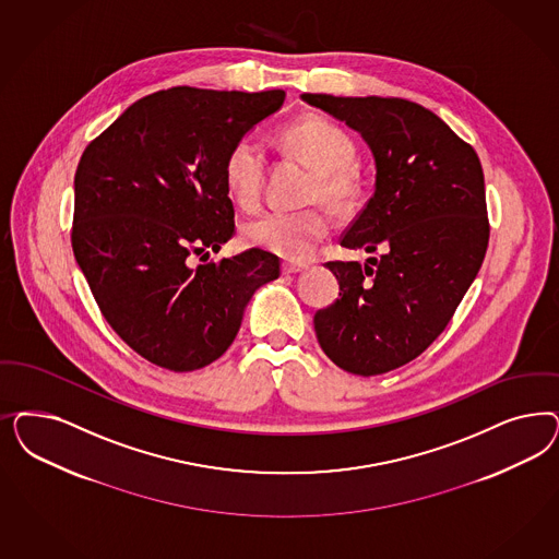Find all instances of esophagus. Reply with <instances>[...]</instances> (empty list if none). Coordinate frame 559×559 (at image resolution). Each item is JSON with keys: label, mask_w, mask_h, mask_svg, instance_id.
<instances>
[{"label": "esophagus", "mask_w": 559, "mask_h": 559, "mask_svg": "<svg viewBox=\"0 0 559 559\" xmlns=\"http://www.w3.org/2000/svg\"><path fill=\"white\" fill-rule=\"evenodd\" d=\"M307 270V265H302V263H282V271L286 273V275H294V273H300V271Z\"/></svg>", "instance_id": "obj_1"}]
</instances>
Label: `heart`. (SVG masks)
<instances>
[{
  "instance_id": "1",
  "label": "heart",
  "mask_w": 559,
  "mask_h": 559,
  "mask_svg": "<svg viewBox=\"0 0 559 559\" xmlns=\"http://www.w3.org/2000/svg\"><path fill=\"white\" fill-rule=\"evenodd\" d=\"M282 150L312 170L308 199L323 201L343 212L360 198L361 180L354 166L356 145L335 121L310 115L286 127L280 135ZM265 152L252 138L236 140L224 158L226 191L240 207H252L265 177ZM331 228L321 207L300 212H263L242 224L245 245L286 257L308 259Z\"/></svg>"
}]
</instances>
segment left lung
I'll return each instance as SVG.
<instances>
[{"mask_svg": "<svg viewBox=\"0 0 559 559\" xmlns=\"http://www.w3.org/2000/svg\"><path fill=\"white\" fill-rule=\"evenodd\" d=\"M358 131L377 164L374 195L342 247L379 251L329 261L340 296L314 314L324 354L377 377L415 360L451 323L484 263L486 182L475 150L432 110L403 98L302 94Z\"/></svg>", "mask_w": 559, "mask_h": 559, "instance_id": "8db88e82", "label": "left lung"}]
</instances>
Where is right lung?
<instances>
[{"label":"right lung","instance_id":"1","mask_svg":"<svg viewBox=\"0 0 559 559\" xmlns=\"http://www.w3.org/2000/svg\"><path fill=\"white\" fill-rule=\"evenodd\" d=\"M286 92L177 86L140 98L84 150L72 247L94 300L123 342L191 372L235 342L245 308L280 277L261 249L191 267L235 235L224 158L284 105Z\"/></svg>","mask_w":559,"mask_h":559}]
</instances>
